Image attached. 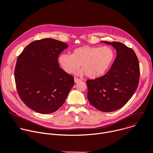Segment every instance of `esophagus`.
<instances>
[{
	"label": "esophagus",
	"instance_id": "34e87169",
	"mask_svg": "<svg viewBox=\"0 0 153 153\" xmlns=\"http://www.w3.org/2000/svg\"><path fill=\"white\" fill-rule=\"evenodd\" d=\"M80 79H78L77 77H74V82H75V83H77V82H80Z\"/></svg>",
	"mask_w": 153,
	"mask_h": 153
}]
</instances>
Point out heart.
<instances>
[{"instance_id":"b5f03b06","label":"heart","mask_w":153,"mask_h":153,"mask_svg":"<svg viewBox=\"0 0 153 153\" xmlns=\"http://www.w3.org/2000/svg\"><path fill=\"white\" fill-rule=\"evenodd\" d=\"M115 57V51L110 46H83L75 49L71 55L62 54L59 62L68 74L74 73L79 67V75L86 74L91 79L103 76L112 66Z\"/></svg>"}]
</instances>
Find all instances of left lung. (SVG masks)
<instances>
[{
    "label": "left lung",
    "mask_w": 153,
    "mask_h": 153,
    "mask_svg": "<svg viewBox=\"0 0 153 153\" xmlns=\"http://www.w3.org/2000/svg\"><path fill=\"white\" fill-rule=\"evenodd\" d=\"M102 43L115 48L117 57L105 75L87 80V97L96 108L110 112L124 106L134 94L139 82L140 67L132 49L116 41Z\"/></svg>",
    "instance_id": "8db88e82"
}]
</instances>
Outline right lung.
Here are the masks:
<instances>
[{"mask_svg":"<svg viewBox=\"0 0 153 153\" xmlns=\"http://www.w3.org/2000/svg\"><path fill=\"white\" fill-rule=\"evenodd\" d=\"M67 48L62 41L45 38L27 45L18 57L15 79L18 94L38 113L57 111L74 84V77L60 68L58 62Z\"/></svg>","mask_w":153,"mask_h":153,"instance_id":"1","label":"right lung"}]
</instances>
